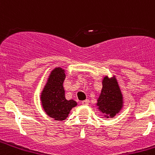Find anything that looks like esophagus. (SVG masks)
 Wrapping results in <instances>:
<instances>
[{
	"mask_svg": "<svg viewBox=\"0 0 155 155\" xmlns=\"http://www.w3.org/2000/svg\"><path fill=\"white\" fill-rule=\"evenodd\" d=\"M81 104L82 105H88V104H89V100L86 99V100H84V101H82Z\"/></svg>",
	"mask_w": 155,
	"mask_h": 155,
	"instance_id": "34e87169",
	"label": "esophagus"
}]
</instances>
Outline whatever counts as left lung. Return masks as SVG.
I'll use <instances>...</instances> for the list:
<instances>
[{
	"label": "left lung",
	"mask_w": 155,
	"mask_h": 155,
	"mask_svg": "<svg viewBox=\"0 0 155 155\" xmlns=\"http://www.w3.org/2000/svg\"><path fill=\"white\" fill-rule=\"evenodd\" d=\"M102 88L97 99L98 111L104 114L105 118H114L124 107V95L118 81L113 75L112 78L105 76L102 81Z\"/></svg>",
	"instance_id": "obj_1"
}]
</instances>
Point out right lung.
I'll return each mask as SVG.
<instances>
[{
  "instance_id": "1",
  "label": "right lung",
  "mask_w": 155,
  "mask_h": 155,
  "mask_svg": "<svg viewBox=\"0 0 155 155\" xmlns=\"http://www.w3.org/2000/svg\"><path fill=\"white\" fill-rule=\"evenodd\" d=\"M66 71L57 67L50 71L40 94L42 107L48 116L54 120H64L71 110L77 106L74 100L66 99L64 82Z\"/></svg>"
}]
</instances>
